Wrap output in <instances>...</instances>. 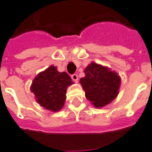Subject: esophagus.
I'll return each instance as SVG.
<instances>
[{"instance_id":"1","label":"esophagus","mask_w":152,"mask_h":152,"mask_svg":"<svg viewBox=\"0 0 152 152\" xmlns=\"http://www.w3.org/2000/svg\"><path fill=\"white\" fill-rule=\"evenodd\" d=\"M71 78H72V80H73L74 82H77V80H78V76H77L76 74H72V76H71Z\"/></svg>"}]
</instances>
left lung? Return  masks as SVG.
I'll use <instances>...</instances> for the list:
<instances>
[{
	"label": "left lung",
	"mask_w": 152,
	"mask_h": 152,
	"mask_svg": "<svg viewBox=\"0 0 152 152\" xmlns=\"http://www.w3.org/2000/svg\"><path fill=\"white\" fill-rule=\"evenodd\" d=\"M84 72L86 76L80 82L87 100L96 107H104L115 99L121 84V78L115 72L92 62Z\"/></svg>",
	"instance_id": "8db88e82"
}]
</instances>
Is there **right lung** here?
<instances>
[{
    "instance_id": "obj_1",
    "label": "right lung",
    "mask_w": 152,
    "mask_h": 152,
    "mask_svg": "<svg viewBox=\"0 0 152 152\" xmlns=\"http://www.w3.org/2000/svg\"><path fill=\"white\" fill-rule=\"evenodd\" d=\"M72 83L68 74L58 72L56 67L52 66L35 77L31 90L42 107L52 111H58L64 105L67 86Z\"/></svg>"
}]
</instances>
